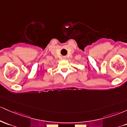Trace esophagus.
I'll list each match as a JSON object with an SVG mask.
<instances>
[{
    "label": "esophagus",
    "mask_w": 127,
    "mask_h": 127,
    "mask_svg": "<svg viewBox=\"0 0 127 127\" xmlns=\"http://www.w3.org/2000/svg\"><path fill=\"white\" fill-rule=\"evenodd\" d=\"M64 58H65V57H64Z\"/></svg>",
    "instance_id": "obj_1"
}]
</instances>
